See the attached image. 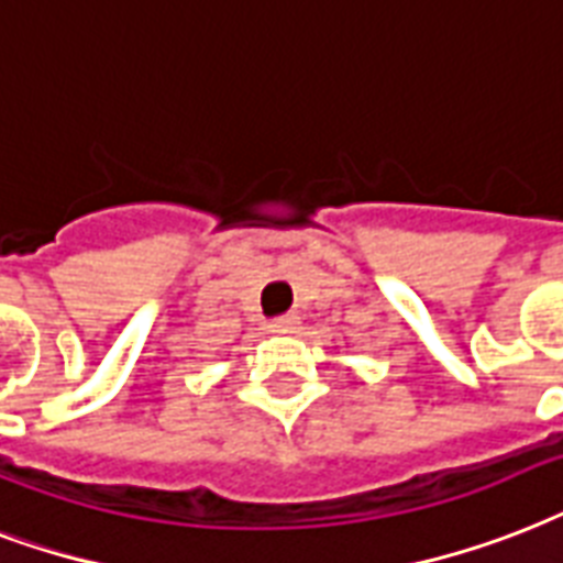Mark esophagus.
<instances>
[{
  "label": "esophagus",
  "instance_id": "esophagus-1",
  "mask_svg": "<svg viewBox=\"0 0 563 563\" xmlns=\"http://www.w3.org/2000/svg\"><path fill=\"white\" fill-rule=\"evenodd\" d=\"M296 325H299V317H294V313H285V317H276V320L267 322V329L273 334H290Z\"/></svg>",
  "mask_w": 563,
  "mask_h": 563
}]
</instances>
